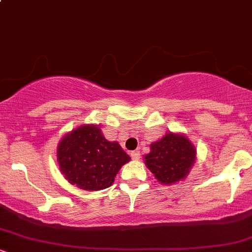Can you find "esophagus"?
I'll return each instance as SVG.
<instances>
[{"label":"esophagus","instance_id":"1","mask_svg":"<svg viewBox=\"0 0 252 252\" xmlns=\"http://www.w3.org/2000/svg\"><path fill=\"white\" fill-rule=\"evenodd\" d=\"M130 155H131V158H134V160H140V152H137V150H134V152L130 153Z\"/></svg>","mask_w":252,"mask_h":252}]
</instances>
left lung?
Returning <instances> with one entry per match:
<instances>
[{
  "label": "left lung",
  "mask_w": 252,
  "mask_h": 252,
  "mask_svg": "<svg viewBox=\"0 0 252 252\" xmlns=\"http://www.w3.org/2000/svg\"><path fill=\"white\" fill-rule=\"evenodd\" d=\"M195 154L194 146L186 136L169 131L150 144V153L144 156V163L158 182L172 185L189 175L196 160Z\"/></svg>",
  "instance_id": "1"
}]
</instances>
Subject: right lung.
Wrapping results in <instances>:
<instances>
[{
	"mask_svg": "<svg viewBox=\"0 0 252 252\" xmlns=\"http://www.w3.org/2000/svg\"><path fill=\"white\" fill-rule=\"evenodd\" d=\"M60 172L84 190L108 189L130 156L118 142H110L99 126L83 124L62 138L57 149Z\"/></svg>",
	"mask_w": 252,
	"mask_h": 252,
	"instance_id": "obj_1",
	"label": "right lung"
}]
</instances>
